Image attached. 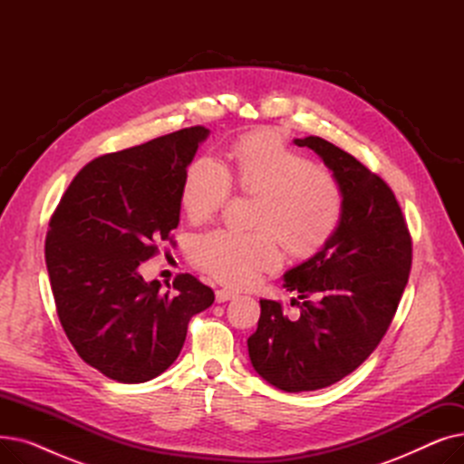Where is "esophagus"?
<instances>
[{
	"mask_svg": "<svg viewBox=\"0 0 464 464\" xmlns=\"http://www.w3.org/2000/svg\"><path fill=\"white\" fill-rule=\"evenodd\" d=\"M235 297H237V294H235V291H231V289H218L216 291V301L218 303H226V301H231Z\"/></svg>",
	"mask_w": 464,
	"mask_h": 464,
	"instance_id": "1",
	"label": "esophagus"
}]
</instances>
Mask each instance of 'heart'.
I'll use <instances>...</instances> for the list:
<instances>
[{
    "instance_id": "1",
    "label": "heart",
    "mask_w": 464,
    "mask_h": 464,
    "mask_svg": "<svg viewBox=\"0 0 464 464\" xmlns=\"http://www.w3.org/2000/svg\"><path fill=\"white\" fill-rule=\"evenodd\" d=\"M235 182L261 198L256 226L263 229H214L191 245V261L224 284L250 285L261 273L276 269L282 250L275 232L291 254L312 256L343 219V189L334 177L273 133L242 137L229 152V165L214 156L195 160L184 177V210L191 219L210 218L226 207Z\"/></svg>"
}]
</instances>
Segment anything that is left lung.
Returning a JSON list of instances; mask_svg holds the SVG:
<instances>
[{"label":"left lung","instance_id":"left-lung-1","mask_svg":"<svg viewBox=\"0 0 464 464\" xmlns=\"http://www.w3.org/2000/svg\"><path fill=\"white\" fill-rule=\"evenodd\" d=\"M308 146L333 170L344 210L334 237L284 275L297 291L301 315L261 299L248 353L256 372L287 393L315 392L352 374L382 343L393 322L411 266V237L402 210L376 173L322 137Z\"/></svg>","mask_w":464,"mask_h":464}]
</instances>
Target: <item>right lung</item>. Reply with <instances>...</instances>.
<instances>
[{
    "label": "right lung",
    "mask_w": 464,
    "mask_h": 464,
    "mask_svg": "<svg viewBox=\"0 0 464 464\" xmlns=\"http://www.w3.org/2000/svg\"><path fill=\"white\" fill-rule=\"evenodd\" d=\"M203 126L105 154L72 179L51 218L44 259L60 324L72 348L111 380L142 383L179 357L188 324L214 291L179 275L175 294L144 282L139 265L173 242L186 169Z\"/></svg>",
    "instance_id": "1"
}]
</instances>
